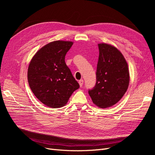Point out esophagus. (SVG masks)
I'll use <instances>...</instances> for the list:
<instances>
[{
  "label": "esophagus",
  "instance_id": "34e87169",
  "mask_svg": "<svg viewBox=\"0 0 155 155\" xmlns=\"http://www.w3.org/2000/svg\"><path fill=\"white\" fill-rule=\"evenodd\" d=\"M79 86H80V87L83 86V79H81V80L79 81Z\"/></svg>",
  "mask_w": 155,
  "mask_h": 155
}]
</instances>
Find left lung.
Here are the masks:
<instances>
[{
	"label": "left lung",
	"instance_id": "obj_1",
	"mask_svg": "<svg viewBox=\"0 0 155 155\" xmlns=\"http://www.w3.org/2000/svg\"><path fill=\"white\" fill-rule=\"evenodd\" d=\"M98 48L96 83L88 94L94 104L105 109L117 104L124 96L130 76L127 63L119 50L106 43L98 44Z\"/></svg>",
	"mask_w": 155,
	"mask_h": 155
}]
</instances>
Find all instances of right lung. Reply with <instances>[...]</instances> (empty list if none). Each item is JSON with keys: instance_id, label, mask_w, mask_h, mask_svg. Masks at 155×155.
<instances>
[{"instance_id": "add662e5", "label": "right lung", "mask_w": 155, "mask_h": 155, "mask_svg": "<svg viewBox=\"0 0 155 155\" xmlns=\"http://www.w3.org/2000/svg\"><path fill=\"white\" fill-rule=\"evenodd\" d=\"M72 45V41L51 42L37 51L30 63V87L37 99L48 107H63L79 87L64 61Z\"/></svg>"}]
</instances>
